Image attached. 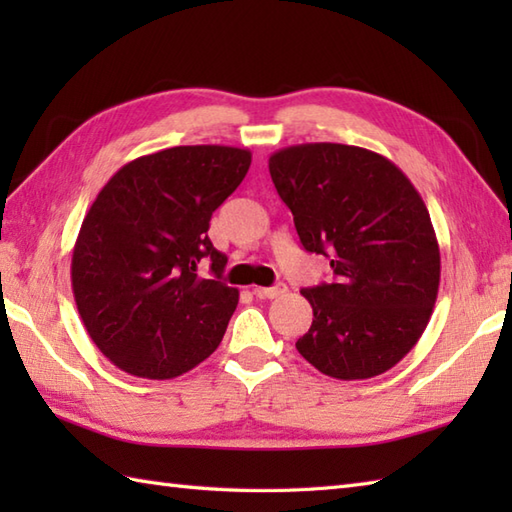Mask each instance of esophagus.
Returning <instances> with one entry per match:
<instances>
[{"mask_svg": "<svg viewBox=\"0 0 512 512\" xmlns=\"http://www.w3.org/2000/svg\"><path fill=\"white\" fill-rule=\"evenodd\" d=\"M253 292L259 299H277L281 295H286L288 288H286V284H277V286H270V288H255Z\"/></svg>", "mask_w": 512, "mask_h": 512, "instance_id": "obj_1", "label": "esophagus"}]
</instances>
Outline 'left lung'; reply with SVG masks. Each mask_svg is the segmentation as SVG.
<instances>
[{"mask_svg":"<svg viewBox=\"0 0 512 512\" xmlns=\"http://www.w3.org/2000/svg\"><path fill=\"white\" fill-rule=\"evenodd\" d=\"M308 253L330 257L332 284L312 306L299 354L325 376L387 372L418 343L436 306L440 248L420 193L394 162L363 147L308 143L268 160Z\"/></svg>","mask_w":512,"mask_h":512,"instance_id":"1","label":"left lung"}]
</instances>
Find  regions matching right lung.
<instances>
[{"label":"right lung","instance_id":"add662e5","mask_svg":"<svg viewBox=\"0 0 512 512\" xmlns=\"http://www.w3.org/2000/svg\"><path fill=\"white\" fill-rule=\"evenodd\" d=\"M250 151L184 145L140 156L96 195L72 253V290L96 347L123 372L167 380L209 358L237 308L213 211L244 180ZM212 259L213 280L197 275Z\"/></svg>","mask_w":512,"mask_h":512}]
</instances>
